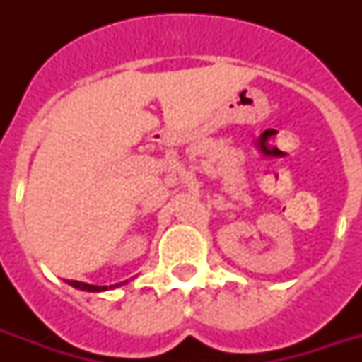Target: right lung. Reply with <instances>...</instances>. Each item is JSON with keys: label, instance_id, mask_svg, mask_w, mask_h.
<instances>
[{"label": "right lung", "instance_id": "right-lung-1", "mask_svg": "<svg viewBox=\"0 0 362 362\" xmlns=\"http://www.w3.org/2000/svg\"><path fill=\"white\" fill-rule=\"evenodd\" d=\"M67 284L76 289H81V291H88V293H99V291H107V289H115V287L124 286L125 281H120V284H115V286H92V284H84V281H76V280H67Z\"/></svg>", "mask_w": 362, "mask_h": 362}]
</instances>
